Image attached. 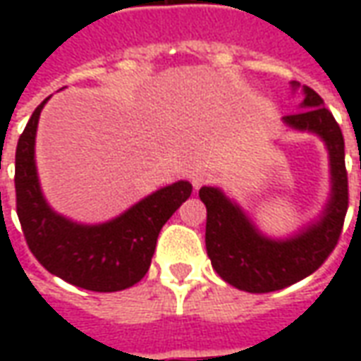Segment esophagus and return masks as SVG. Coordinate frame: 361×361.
Segmentation results:
<instances>
[{"mask_svg": "<svg viewBox=\"0 0 361 361\" xmlns=\"http://www.w3.org/2000/svg\"><path fill=\"white\" fill-rule=\"evenodd\" d=\"M211 180V173L207 172V170H199V172H195L193 176H191V183H193V188L199 189L203 183H207V181Z\"/></svg>", "mask_w": 361, "mask_h": 361, "instance_id": "obj_1", "label": "esophagus"}]
</instances>
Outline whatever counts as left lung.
<instances>
[{
  "label": "left lung",
  "instance_id": "left-lung-1",
  "mask_svg": "<svg viewBox=\"0 0 361 361\" xmlns=\"http://www.w3.org/2000/svg\"><path fill=\"white\" fill-rule=\"evenodd\" d=\"M298 87L300 82L292 81V89ZM302 90V110L282 119L292 129L319 135L329 150L331 197L319 220L292 238L272 240L261 234L219 188L199 189L207 207L204 243L212 269L228 284L251 294L282 290L317 271L338 242L348 211V173L341 127L315 90L310 87Z\"/></svg>",
  "mask_w": 361,
  "mask_h": 361
}]
</instances>
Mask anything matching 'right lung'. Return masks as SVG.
Segmentation results:
<instances>
[{"label": "right lung", "instance_id": "add662e5", "mask_svg": "<svg viewBox=\"0 0 361 361\" xmlns=\"http://www.w3.org/2000/svg\"><path fill=\"white\" fill-rule=\"evenodd\" d=\"M46 102L48 98L30 116L15 152L17 214L28 250L46 271L73 286L126 290L147 274L160 230L193 188L189 181H176L104 224H79L61 216L44 199L35 162L36 127Z\"/></svg>", "mask_w": 361, "mask_h": 361}]
</instances>
